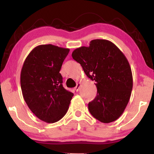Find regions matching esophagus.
I'll return each mask as SVG.
<instances>
[{"instance_id": "34e87169", "label": "esophagus", "mask_w": 154, "mask_h": 154, "mask_svg": "<svg viewBox=\"0 0 154 154\" xmlns=\"http://www.w3.org/2000/svg\"><path fill=\"white\" fill-rule=\"evenodd\" d=\"M80 85H81V84L80 83H77V85H76V87L75 88V91H76V92H78V91L79 90V88H80Z\"/></svg>"}]
</instances>
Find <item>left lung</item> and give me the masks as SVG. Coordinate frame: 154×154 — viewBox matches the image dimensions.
Segmentation results:
<instances>
[{
  "instance_id": "obj_1",
  "label": "left lung",
  "mask_w": 154,
  "mask_h": 154,
  "mask_svg": "<svg viewBox=\"0 0 154 154\" xmlns=\"http://www.w3.org/2000/svg\"><path fill=\"white\" fill-rule=\"evenodd\" d=\"M88 78L95 81L97 94L88 103L92 116L103 123L116 121L129 102L133 85L131 68L118 47L105 39H94L89 47L72 51Z\"/></svg>"
}]
</instances>
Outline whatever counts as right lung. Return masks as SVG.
I'll use <instances>...</instances> for the list:
<instances>
[{
	"label": "right lung",
	"mask_w": 154,
	"mask_h": 154,
	"mask_svg": "<svg viewBox=\"0 0 154 154\" xmlns=\"http://www.w3.org/2000/svg\"><path fill=\"white\" fill-rule=\"evenodd\" d=\"M69 51L51 44L36 46L26 57L21 71L25 102L38 119L47 123L63 118L73 96L62 86L60 73Z\"/></svg>",
	"instance_id": "add662e5"
}]
</instances>
